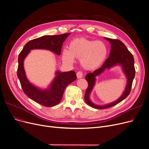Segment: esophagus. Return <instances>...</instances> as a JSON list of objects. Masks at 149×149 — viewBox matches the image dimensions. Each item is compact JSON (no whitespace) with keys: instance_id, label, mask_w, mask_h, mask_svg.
Masks as SVG:
<instances>
[{"instance_id":"34e87169","label":"esophagus","mask_w":149,"mask_h":149,"mask_svg":"<svg viewBox=\"0 0 149 149\" xmlns=\"http://www.w3.org/2000/svg\"><path fill=\"white\" fill-rule=\"evenodd\" d=\"M77 77L78 79H80V78L83 77V73L81 71H78L77 72Z\"/></svg>"}]
</instances>
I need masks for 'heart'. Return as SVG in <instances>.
<instances>
[{"mask_svg":"<svg viewBox=\"0 0 149 149\" xmlns=\"http://www.w3.org/2000/svg\"><path fill=\"white\" fill-rule=\"evenodd\" d=\"M107 53V47L104 42L77 38L69 42L68 50L63 51L62 58L69 63L74 62V58H80L81 65L84 69L93 70L103 63Z\"/></svg>","mask_w":149,"mask_h":149,"instance_id":"heart-1","label":"heart"}]
</instances>
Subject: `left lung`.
Segmentation results:
<instances>
[{
    "instance_id": "1",
    "label": "left lung",
    "mask_w": 149,
    "mask_h": 149,
    "mask_svg": "<svg viewBox=\"0 0 149 149\" xmlns=\"http://www.w3.org/2000/svg\"><path fill=\"white\" fill-rule=\"evenodd\" d=\"M105 38L110 42L111 44V49L109 57L106 59L100 68L95 70L94 72L88 73L86 75V80L88 83V86L84 94V100L89 106L97 109H104L111 107L118 104L126 98L131 91L133 80L135 75L134 58L132 53L126 48V46L118 39ZM117 64H120L122 66L128 79L127 86L123 94L115 102L105 106H97L92 104L89 100V94L95 84V77L102 72L106 68H109Z\"/></svg>"
}]
</instances>
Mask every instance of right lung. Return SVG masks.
<instances>
[{"label": "right lung", "instance_id": "obj_1", "mask_svg": "<svg viewBox=\"0 0 149 149\" xmlns=\"http://www.w3.org/2000/svg\"><path fill=\"white\" fill-rule=\"evenodd\" d=\"M70 34L66 33L45 36L33 39L24 46L19 55L17 74L23 92L30 99L45 107H52L60 102L67 86L77 79L76 74L74 70L65 72L57 71L51 87L47 90L42 91L31 84L27 80L23 68V60L30 50L34 49H48L60 55L63 43Z\"/></svg>", "mask_w": 149, "mask_h": 149}]
</instances>
